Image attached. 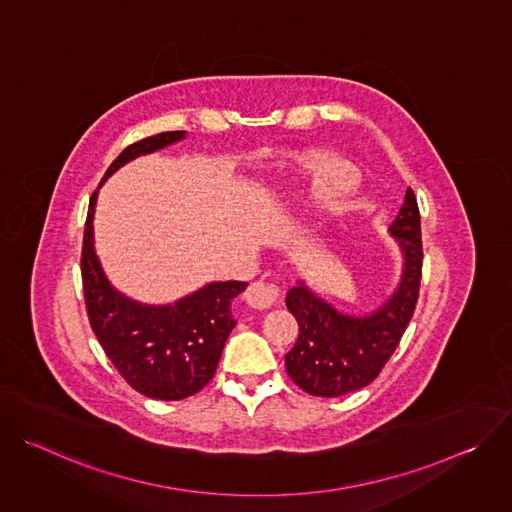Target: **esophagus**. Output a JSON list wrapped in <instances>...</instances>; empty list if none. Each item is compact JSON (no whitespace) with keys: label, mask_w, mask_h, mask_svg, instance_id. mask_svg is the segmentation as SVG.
<instances>
[{"label":"esophagus","mask_w":512,"mask_h":512,"mask_svg":"<svg viewBox=\"0 0 512 512\" xmlns=\"http://www.w3.org/2000/svg\"><path fill=\"white\" fill-rule=\"evenodd\" d=\"M281 300V291L271 281H253L245 291V302L255 310H269Z\"/></svg>","instance_id":"34e87169"}]
</instances>
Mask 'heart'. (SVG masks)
<instances>
[{
  "label": "heart",
  "mask_w": 512,
  "mask_h": 512,
  "mask_svg": "<svg viewBox=\"0 0 512 512\" xmlns=\"http://www.w3.org/2000/svg\"><path fill=\"white\" fill-rule=\"evenodd\" d=\"M350 178L352 170L346 164L338 160H322L314 170V192L322 200H332L338 192H342L348 202L354 192V182Z\"/></svg>",
  "instance_id": "heart-1"
}]
</instances>
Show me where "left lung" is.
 I'll return each instance as SVG.
<instances>
[{
    "label": "left lung",
    "instance_id": "1",
    "mask_svg": "<svg viewBox=\"0 0 512 512\" xmlns=\"http://www.w3.org/2000/svg\"><path fill=\"white\" fill-rule=\"evenodd\" d=\"M405 253V271L397 294L373 316L338 314L304 285L287 291L285 306L296 316L300 334L285 354V369L302 391L316 397H340L373 383L413 318L423 265L421 216L411 188L391 223Z\"/></svg>",
    "mask_w": 512,
    "mask_h": 512
}]
</instances>
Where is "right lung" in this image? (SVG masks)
<instances>
[{
	"label": "right lung",
	"mask_w": 512,
	"mask_h": 512,
	"mask_svg": "<svg viewBox=\"0 0 512 512\" xmlns=\"http://www.w3.org/2000/svg\"><path fill=\"white\" fill-rule=\"evenodd\" d=\"M182 137L184 131H164L127 145L103 180L129 160L156 152ZM95 202L97 190L89 202L81 253L85 306L95 336L113 367L137 393L162 401L196 395L216 373L218 358L237 324L231 304L247 283H210L164 308L141 306L123 298L105 279L93 249Z\"/></svg>",
	"instance_id": "add662e5"
}]
</instances>
